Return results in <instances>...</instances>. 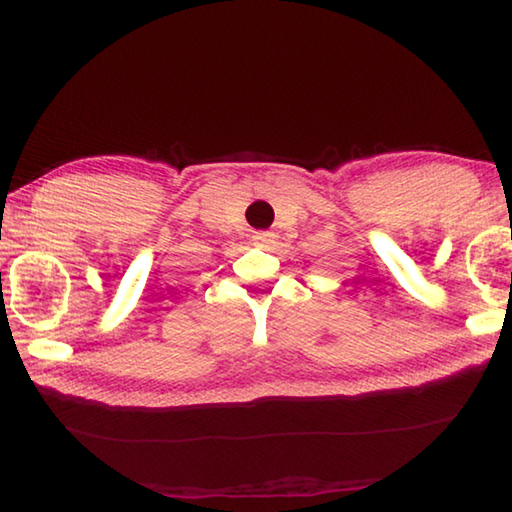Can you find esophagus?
<instances>
[{
    "label": "esophagus",
    "mask_w": 512,
    "mask_h": 512,
    "mask_svg": "<svg viewBox=\"0 0 512 512\" xmlns=\"http://www.w3.org/2000/svg\"><path fill=\"white\" fill-rule=\"evenodd\" d=\"M253 239H255V244H268V242H273V233H268V231L255 233Z\"/></svg>",
    "instance_id": "esophagus-1"
}]
</instances>
